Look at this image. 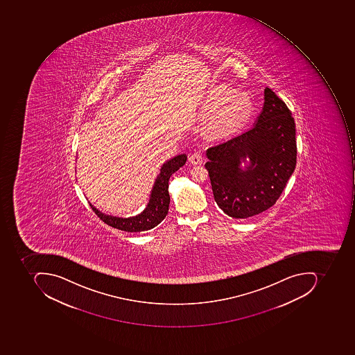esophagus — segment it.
Listing matches in <instances>:
<instances>
[{"label":"esophagus","mask_w":355,"mask_h":355,"mask_svg":"<svg viewBox=\"0 0 355 355\" xmlns=\"http://www.w3.org/2000/svg\"><path fill=\"white\" fill-rule=\"evenodd\" d=\"M189 161L194 165L200 164V163L202 162V153H200V151H195V153H193L192 155H190Z\"/></svg>","instance_id":"obj_1"}]
</instances>
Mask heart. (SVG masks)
I'll return each instance as SVG.
<instances>
[{"label":"heart","mask_w":355,"mask_h":355,"mask_svg":"<svg viewBox=\"0 0 355 355\" xmlns=\"http://www.w3.org/2000/svg\"><path fill=\"white\" fill-rule=\"evenodd\" d=\"M204 110L207 113H212L209 123L211 130L226 133L245 123L253 110V103L245 94L218 89L210 94L205 102Z\"/></svg>","instance_id":"1"}]
</instances>
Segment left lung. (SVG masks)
Segmentation results:
<instances>
[{"label": "left lung", "mask_w": 355, "mask_h": 355, "mask_svg": "<svg viewBox=\"0 0 355 355\" xmlns=\"http://www.w3.org/2000/svg\"><path fill=\"white\" fill-rule=\"evenodd\" d=\"M205 164L214 200L227 216L248 218L275 204L297 165L295 123L291 111L271 88L248 130L207 149ZM248 158L245 170L239 166Z\"/></svg>", "instance_id": "left-lung-1"}]
</instances>
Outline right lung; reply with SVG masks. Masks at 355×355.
Masks as SVG:
<instances>
[{
	"label": "right lung",
	"mask_w": 355,
	"mask_h": 355,
	"mask_svg": "<svg viewBox=\"0 0 355 355\" xmlns=\"http://www.w3.org/2000/svg\"><path fill=\"white\" fill-rule=\"evenodd\" d=\"M187 155H179L171 159L161 167V172L155 179V186L151 191L150 200L143 212L131 218H117L102 214L93 205L94 212L100 220L116 230L128 232H146L160 224L167 216L169 207L168 180L181 166L186 164Z\"/></svg>",
	"instance_id": "1"
}]
</instances>
